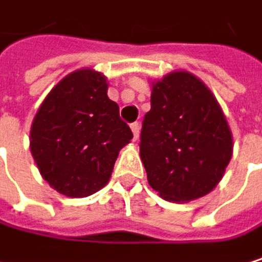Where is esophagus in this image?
<instances>
[{
  "instance_id": "esophagus-1",
  "label": "esophagus",
  "mask_w": 262,
  "mask_h": 262,
  "mask_svg": "<svg viewBox=\"0 0 262 262\" xmlns=\"http://www.w3.org/2000/svg\"><path fill=\"white\" fill-rule=\"evenodd\" d=\"M130 128H132V132H134V140L138 141V138H140V124L138 122L130 124Z\"/></svg>"
}]
</instances>
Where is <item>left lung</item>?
Listing matches in <instances>:
<instances>
[{
    "mask_svg": "<svg viewBox=\"0 0 262 262\" xmlns=\"http://www.w3.org/2000/svg\"><path fill=\"white\" fill-rule=\"evenodd\" d=\"M140 155L147 181L172 203L210 193L233 154V137L212 90L193 73L175 70L152 81Z\"/></svg>",
    "mask_w": 262,
    "mask_h": 262,
    "instance_id": "obj_1",
    "label": "left lung"
}]
</instances>
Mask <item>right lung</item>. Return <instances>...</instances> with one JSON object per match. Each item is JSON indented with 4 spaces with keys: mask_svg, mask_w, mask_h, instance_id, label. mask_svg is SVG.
Masks as SVG:
<instances>
[{
    "mask_svg": "<svg viewBox=\"0 0 262 262\" xmlns=\"http://www.w3.org/2000/svg\"><path fill=\"white\" fill-rule=\"evenodd\" d=\"M93 69L66 75L44 98L30 127V152L41 177L69 198H85L110 180L134 134Z\"/></svg>",
    "mask_w": 262,
    "mask_h": 262,
    "instance_id": "right-lung-1",
    "label": "right lung"
}]
</instances>
